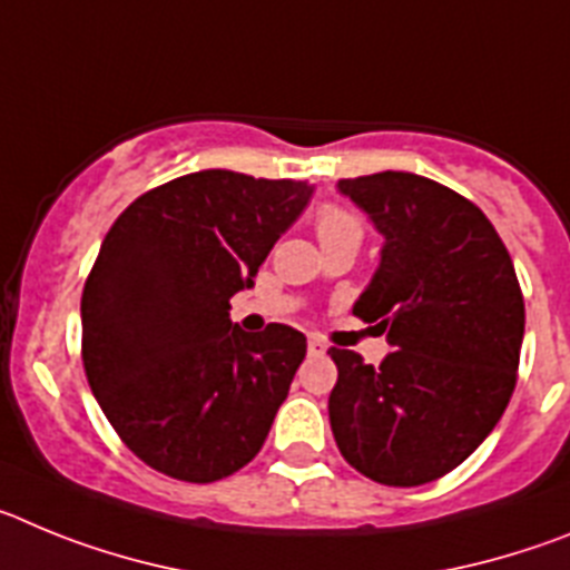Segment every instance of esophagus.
<instances>
[{
	"label": "esophagus",
	"mask_w": 570,
	"mask_h": 570,
	"mask_svg": "<svg viewBox=\"0 0 570 570\" xmlns=\"http://www.w3.org/2000/svg\"><path fill=\"white\" fill-rule=\"evenodd\" d=\"M308 354H311V356L328 354V342L320 340V336H308Z\"/></svg>",
	"instance_id": "esophagus-1"
}]
</instances>
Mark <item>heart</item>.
Segmentation results:
<instances>
[{
    "instance_id": "b5f03b06",
    "label": "heart",
    "mask_w": 570,
    "mask_h": 570,
    "mask_svg": "<svg viewBox=\"0 0 570 570\" xmlns=\"http://www.w3.org/2000/svg\"><path fill=\"white\" fill-rule=\"evenodd\" d=\"M316 234H320L322 242L342 239V236L362 239V223L351 210L340 208V205H325L316 214Z\"/></svg>"
}]
</instances>
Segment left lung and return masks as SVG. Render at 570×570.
<instances>
[{
  "instance_id": "8db88e82",
  "label": "left lung",
  "mask_w": 570,
  "mask_h": 570,
  "mask_svg": "<svg viewBox=\"0 0 570 570\" xmlns=\"http://www.w3.org/2000/svg\"><path fill=\"white\" fill-rule=\"evenodd\" d=\"M380 230L382 259L354 314L387 336L365 365L331 347V431L347 465L394 488L454 471L517 385L525 302L508 248L471 199L405 170L340 179Z\"/></svg>"
}]
</instances>
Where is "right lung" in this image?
I'll return each instance as SVG.
<instances>
[{"label":"right lung","instance_id":"obj_1","mask_svg":"<svg viewBox=\"0 0 570 570\" xmlns=\"http://www.w3.org/2000/svg\"><path fill=\"white\" fill-rule=\"evenodd\" d=\"M314 185L199 170L110 225L82 291V362L99 407L145 465L216 482L259 454L308 342L245 334L230 296L254 285Z\"/></svg>","mask_w":570,"mask_h":570}]
</instances>
